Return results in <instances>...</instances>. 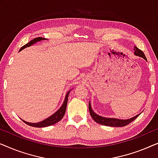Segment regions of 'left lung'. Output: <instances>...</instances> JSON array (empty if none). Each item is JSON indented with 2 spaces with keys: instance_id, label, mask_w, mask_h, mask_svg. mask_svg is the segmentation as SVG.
I'll return each instance as SVG.
<instances>
[{
  "instance_id": "obj_1",
  "label": "left lung",
  "mask_w": 158,
  "mask_h": 158,
  "mask_svg": "<svg viewBox=\"0 0 158 158\" xmlns=\"http://www.w3.org/2000/svg\"><path fill=\"white\" fill-rule=\"evenodd\" d=\"M135 55L136 56H138V57L144 58V60H147V58L144 55V54L142 50H140L139 49H138L137 47H135ZM88 109H89L90 114L91 116L95 122L98 123V124L105 125V126H109V127H124L126 125L129 124V123L133 122L134 120L136 119L138 116H139V114L135 116H134L132 118H128V119H119V118H107V117H103V116H101L98 114H97L96 112L93 111L91 108V104H90V102L89 101V105H88Z\"/></svg>"
}]
</instances>
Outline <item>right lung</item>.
Masks as SVG:
<instances>
[{
    "label": "right lung",
    "instance_id": "obj_1",
    "mask_svg": "<svg viewBox=\"0 0 158 158\" xmlns=\"http://www.w3.org/2000/svg\"><path fill=\"white\" fill-rule=\"evenodd\" d=\"M42 40H47V39L45 38H42V37H36L35 39H34L33 40L30 41L29 43H27V44H25L24 46H23L21 48L19 49V52L22 50V49L27 48V47H29L30 46H32V45L36 44V42H41ZM72 89H70L69 91L67 92V94L65 95V97H64V100L63 101V103H62L61 106L59 109L57 110L55 113H54L52 115H51L50 116H49L48 118H45L42 122H36V123H30V122H27L26 121L23 120V122L27 124L28 125L31 127H49L51 126V125H53L57 123L58 122H60V120L63 118V116L65 114V111H66V107H67V104H68V96L69 94H70V90Z\"/></svg>",
    "mask_w": 158,
    "mask_h": 158
}]
</instances>
